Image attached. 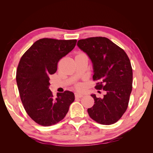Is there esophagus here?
<instances>
[{
  "mask_svg": "<svg viewBox=\"0 0 153 153\" xmlns=\"http://www.w3.org/2000/svg\"><path fill=\"white\" fill-rule=\"evenodd\" d=\"M75 98H81L82 97H84V94H80V93H75Z\"/></svg>",
  "mask_w": 153,
  "mask_h": 153,
  "instance_id": "34e87169",
  "label": "esophagus"
}]
</instances>
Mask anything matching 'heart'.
I'll return each mask as SVG.
<instances>
[{"label": "heart", "mask_w": 153, "mask_h": 153, "mask_svg": "<svg viewBox=\"0 0 153 153\" xmlns=\"http://www.w3.org/2000/svg\"><path fill=\"white\" fill-rule=\"evenodd\" d=\"M82 53H82V52H78V53H77V55H80V54H82Z\"/></svg>", "instance_id": "obj_1"}]
</instances>
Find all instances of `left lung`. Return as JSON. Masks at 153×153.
<instances>
[{"mask_svg":"<svg viewBox=\"0 0 153 153\" xmlns=\"http://www.w3.org/2000/svg\"><path fill=\"white\" fill-rule=\"evenodd\" d=\"M93 65L95 89L106 91L103 98L91 96L94 104L87 109L91 119L110 125L118 121L126 112L132 91L133 71L124 50L105 37H92L78 41Z\"/></svg>","mask_w":153,"mask_h":153,"instance_id":"1","label":"left lung"}]
</instances>
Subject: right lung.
Segmentation results:
<instances>
[{
	"mask_svg": "<svg viewBox=\"0 0 153 153\" xmlns=\"http://www.w3.org/2000/svg\"><path fill=\"white\" fill-rule=\"evenodd\" d=\"M76 41L40 39L20 60L16 78L20 99L27 114L41 126L61 121L75 100L74 93L69 91L54 97L49 89V76L56 72L59 60L75 48Z\"/></svg>",
	"mask_w": 153,
	"mask_h": 153,
	"instance_id": "obj_1",
	"label": "right lung"
}]
</instances>
